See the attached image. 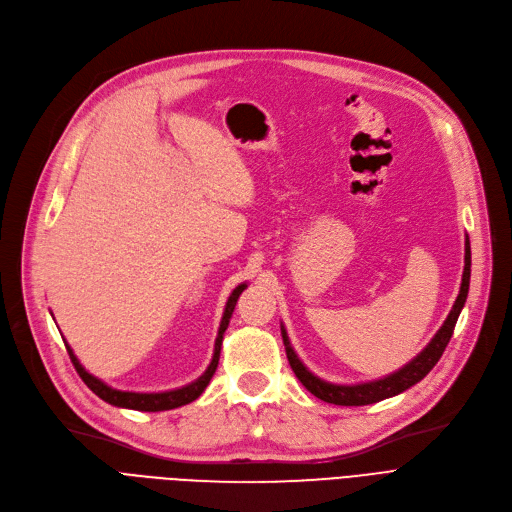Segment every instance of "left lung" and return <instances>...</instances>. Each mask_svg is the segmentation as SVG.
<instances>
[{
    "label": "left lung",
    "instance_id": "obj_1",
    "mask_svg": "<svg viewBox=\"0 0 512 512\" xmlns=\"http://www.w3.org/2000/svg\"><path fill=\"white\" fill-rule=\"evenodd\" d=\"M469 278H471V247H469V238H467V242H465V272H463L461 292H459V297H456V301L452 305V311L448 313V317L444 321V326L438 330V334L432 338V342H429L409 365L390 373L388 378L367 382V384H357V386H338V384H328L324 380H319L301 363L297 353L292 351V346H290L288 336H286V330L282 328L286 357H288V363H290L294 375H297L301 384L313 396L321 398L324 402H332V405H340V407L373 405V402H380L384 398H390V396L405 392L407 388L421 382L425 375L434 369V365L440 361L444 348L448 346V342L452 338L456 319H459L461 309L465 307L467 292H469Z\"/></svg>",
    "mask_w": 512,
    "mask_h": 512
}]
</instances>
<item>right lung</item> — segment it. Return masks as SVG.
<instances>
[{
	"label": "right lung",
	"mask_w": 512,
	"mask_h": 512,
	"mask_svg": "<svg viewBox=\"0 0 512 512\" xmlns=\"http://www.w3.org/2000/svg\"><path fill=\"white\" fill-rule=\"evenodd\" d=\"M247 288V284H240L234 288V292L230 294V299L226 303V311H224V317H222V324H220V330H218V338H215V351H213V359L207 367V371L201 375L199 380H195L193 384H188L184 388H178V390H170V392H153V394H143V392H122V390H114L107 384H103L101 380L93 378L91 373L85 371V367L78 363V359L74 357L72 348L66 344L68 348V355H70V361L72 365L76 367L80 380H83L101 400L110 402V405L114 407H122V409H134V411H149V413H155V411H170V409H176V407H182V405H188V402H193L195 398H199L203 394V390L207 388L209 380L213 378L215 369H218V361H220V351H222V340H224V332L230 324V317H232V311L236 307V301L240 297V292Z\"/></svg>",
	"instance_id": "right-lung-1"
}]
</instances>
